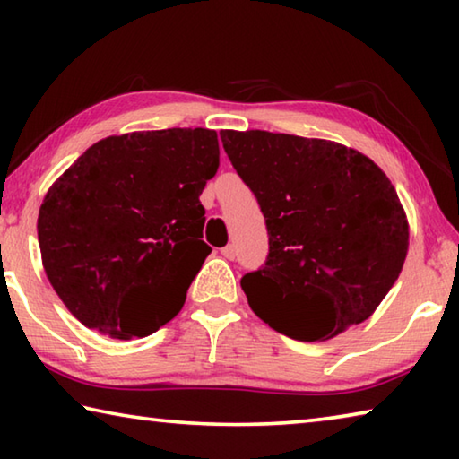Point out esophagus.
I'll list each match as a JSON object with an SVG mask.
<instances>
[{
  "mask_svg": "<svg viewBox=\"0 0 459 459\" xmlns=\"http://www.w3.org/2000/svg\"><path fill=\"white\" fill-rule=\"evenodd\" d=\"M221 253H222V257L224 259H235L237 257V248H235V245H227V247H222L221 248Z\"/></svg>",
  "mask_w": 459,
  "mask_h": 459,
  "instance_id": "obj_1",
  "label": "esophagus"
}]
</instances>
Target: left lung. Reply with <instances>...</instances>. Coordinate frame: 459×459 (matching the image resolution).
<instances>
[{
  "mask_svg": "<svg viewBox=\"0 0 459 459\" xmlns=\"http://www.w3.org/2000/svg\"><path fill=\"white\" fill-rule=\"evenodd\" d=\"M265 216V265L240 287L263 322L328 340L372 316L403 269L409 224L397 190L352 147L269 131H221Z\"/></svg>",
  "mask_w": 459,
  "mask_h": 459,
  "instance_id": "8db88e82",
  "label": "left lung"
}]
</instances>
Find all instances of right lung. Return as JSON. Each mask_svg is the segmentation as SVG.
Returning <instances> with one entry per match:
<instances>
[{"instance_id":"add662e5","label":"right lung","mask_w":459,"mask_h":459,"mask_svg":"<svg viewBox=\"0 0 459 459\" xmlns=\"http://www.w3.org/2000/svg\"><path fill=\"white\" fill-rule=\"evenodd\" d=\"M212 129L113 135L44 196L42 265L76 320L111 338L150 336L180 312L212 248L200 194L219 169Z\"/></svg>"}]
</instances>
